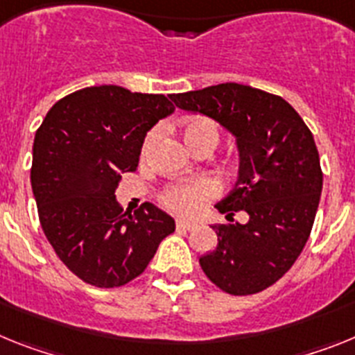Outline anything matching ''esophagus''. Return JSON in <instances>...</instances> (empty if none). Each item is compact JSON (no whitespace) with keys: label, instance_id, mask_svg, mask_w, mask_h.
<instances>
[{"label":"esophagus","instance_id":"esophagus-1","mask_svg":"<svg viewBox=\"0 0 355 355\" xmlns=\"http://www.w3.org/2000/svg\"><path fill=\"white\" fill-rule=\"evenodd\" d=\"M195 227L193 221H187V220H177V229L178 230H191Z\"/></svg>","mask_w":355,"mask_h":355}]
</instances>
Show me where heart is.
<instances>
[{
  "mask_svg": "<svg viewBox=\"0 0 355 355\" xmlns=\"http://www.w3.org/2000/svg\"><path fill=\"white\" fill-rule=\"evenodd\" d=\"M157 139V132H150L144 139L141 155L146 157L152 150ZM184 139L189 146H195L202 139L218 141V128L212 121L205 118H193L184 123ZM214 182L211 178H200V180L189 182V184H177L171 186L162 193V203L169 211L177 212L182 216H195L203 207V203L216 195Z\"/></svg>",
  "mask_w": 355,
  "mask_h": 355,
  "instance_id": "obj_1",
  "label": "heart"
}]
</instances>
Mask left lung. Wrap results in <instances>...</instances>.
Wrapping results in <instances>:
<instances>
[{"label":"left lung","mask_w":355,"mask_h":355,"mask_svg":"<svg viewBox=\"0 0 355 355\" xmlns=\"http://www.w3.org/2000/svg\"><path fill=\"white\" fill-rule=\"evenodd\" d=\"M178 109L200 112L236 137L234 189L214 205L229 225H214L218 246L200 266L230 295L275 284L304 250L318 211L323 175L313 134L284 98L250 85H211L171 94ZM245 210V225L233 221Z\"/></svg>","instance_id":"obj_1"}]
</instances>
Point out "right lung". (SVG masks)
<instances>
[{
    "label": "right lung",
    "instance_id": "1",
    "mask_svg": "<svg viewBox=\"0 0 355 355\" xmlns=\"http://www.w3.org/2000/svg\"><path fill=\"white\" fill-rule=\"evenodd\" d=\"M164 94L96 85L71 92L35 132L32 189L58 259L96 288H119L146 270L175 220L153 203L134 214L116 202L121 173L135 171L144 137L173 114Z\"/></svg>",
    "mask_w": 355,
    "mask_h": 355
}]
</instances>
